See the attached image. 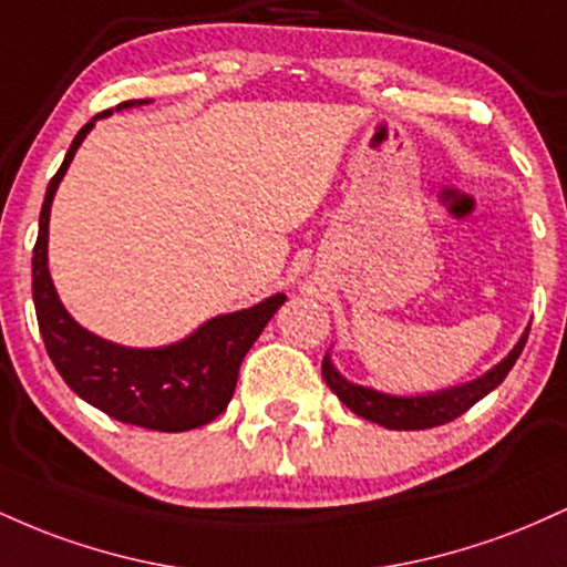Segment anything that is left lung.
Listing matches in <instances>:
<instances>
[{"instance_id": "1", "label": "left lung", "mask_w": 567, "mask_h": 567, "mask_svg": "<svg viewBox=\"0 0 567 567\" xmlns=\"http://www.w3.org/2000/svg\"><path fill=\"white\" fill-rule=\"evenodd\" d=\"M525 341H528V330L519 338L517 347H514L496 368L487 370L485 375H480L477 381L426 396H392L368 386H357V383L347 381L338 373L333 362H330V357L322 360V379L338 394V400H341L351 413L360 415V419L373 421V424H381L386 429H396V432H415V429H432L447 424V421L466 413V410H470L474 402L483 400L485 394H491L493 389L509 375L517 357L523 354Z\"/></svg>"}]
</instances>
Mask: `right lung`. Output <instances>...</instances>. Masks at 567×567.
I'll list each match as a JSON object with an SVG mask.
<instances>
[{"label":"right lung","instance_id":"add662e5","mask_svg":"<svg viewBox=\"0 0 567 567\" xmlns=\"http://www.w3.org/2000/svg\"><path fill=\"white\" fill-rule=\"evenodd\" d=\"M143 103L152 101H125L116 109H133ZM109 114L112 109L93 116V122L76 133L66 159L58 167L44 194L39 237L31 258V292H34L39 333L61 379L84 402L122 424L154 429V432H188L210 424L229 405L245 354L285 303V296L277 292L250 309L213 317L184 341L159 349L120 347L74 322V317L63 309L48 269L50 205L84 135L90 133L95 120Z\"/></svg>","mask_w":567,"mask_h":567}]
</instances>
